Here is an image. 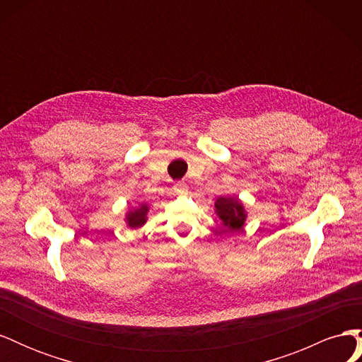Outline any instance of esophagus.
I'll return each instance as SVG.
<instances>
[{
	"mask_svg": "<svg viewBox=\"0 0 362 362\" xmlns=\"http://www.w3.org/2000/svg\"><path fill=\"white\" fill-rule=\"evenodd\" d=\"M173 192L177 194H185L187 193V184L182 182V181H178L173 184Z\"/></svg>",
	"mask_w": 362,
	"mask_h": 362,
	"instance_id": "1",
	"label": "esophagus"
}]
</instances>
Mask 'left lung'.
Masks as SVG:
<instances>
[{
    "mask_svg": "<svg viewBox=\"0 0 362 362\" xmlns=\"http://www.w3.org/2000/svg\"><path fill=\"white\" fill-rule=\"evenodd\" d=\"M216 214L223 222L226 231H238L246 221V211L238 198H218L214 204Z\"/></svg>",
    "mask_w": 362,
    "mask_h": 362,
    "instance_id": "1",
    "label": "left lung"
}]
</instances>
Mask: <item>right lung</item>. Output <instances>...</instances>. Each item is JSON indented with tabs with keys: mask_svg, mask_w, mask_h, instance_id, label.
Instances as JSON below:
<instances>
[{
	"mask_svg": "<svg viewBox=\"0 0 362 362\" xmlns=\"http://www.w3.org/2000/svg\"><path fill=\"white\" fill-rule=\"evenodd\" d=\"M149 211V206L146 204H140L139 206L133 208L127 213V223L129 228H140L146 223V216Z\"/></svg>",
	"mask_w": 362,
	"mask_h": 362,
	"instance_id": "add662e5",
	"label": "right lung"
}]
</instances>
